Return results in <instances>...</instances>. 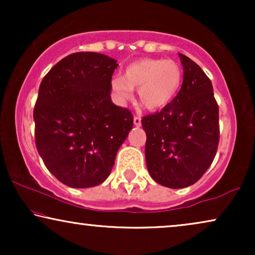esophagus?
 <instances>
[{
    "label": "esophagus",
    "instance_id": "obj_1",
    "mask_svg": "<svg viewBox=\"0 0 255 255\" xmlns=\"http://www.w3.org/2000/svg\"><path fill=\"white\" fill-rule=\"evenodd\" d=\"M133 123H134L135 127H140V125H141V118H140V116H134L133 117Z\"/></svg>",
    "mask_w": 255,
    "mask_h": 255
}]
</instances>
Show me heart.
<instances>
[{
	"label": "heart",
	"instance_id": "1",
	"mask_svg": "<svg viewBox=\"0 0 255 255\" xmlns=\"http://www.w3.org/2000/svg\"><path fill=\"white\" fill-rule=\"evenodd\" d=\"M182 81V69L174 60L141 59L125 68L124 76H116L111 87L121 101L130 100L138 88L139 101L148 110L168 104Z\"/></svg>",
	"mask_w": 255,
	"mask_h": 255
}]
</instances>
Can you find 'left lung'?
Returning a JSON list of instances; mask_svg holds the SVG:
<instances>
[{
    "label": "left lung",
    "mask_w": 255,
    "mask_h": 255,
    "mask_svg": "<svg viewBox=\"0 0 255 255\" xmlns=\"http://www.w3.org/2000/svg\"><path fill=\"white\" fill-rule=\"evenodd\" d=\"M179 55L183 67L179 93L162 110L141 118L149 175L174 189L203 176L219 142V110L210 79L196 62Z\"/></svg>",
    "instance_id": "obj_1"
}]
</instances>
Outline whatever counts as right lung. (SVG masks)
<instances>
[{"instance_id": "add662e5", "label": "right lung", "mask_w": 255, "mask_h": 255, "mask_svg": "<svg viewBox=\"0 0 255 255\" xmlns=\"http://www.w3.org/2000/svg\"><path fill=\"white\" fill-rule=\"evenodd\" d=\"M115 59L76 52L44 76L34 104V141L46 168L66 186L90 188L109 176L133 115L111 101Z\"/></svg>"}]
</instances>
